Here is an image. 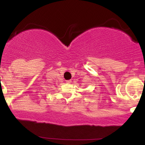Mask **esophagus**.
Segmentation results:
<instances>
[{"label": "esophagus", "instance_id": "obj_1", "mask_svg": "<svg viewBox=\"0 0 145 145\" xmlns=\"http://www.w3.org/2000/svg\"><path fill=\"white\" fill-rule=\"evenodd\" d=\"M66 82H67V83H68V84H69V83H71V80H67Z\"/></svg>", "mask_w": 145, "mask_h": 145}]
</instances>
